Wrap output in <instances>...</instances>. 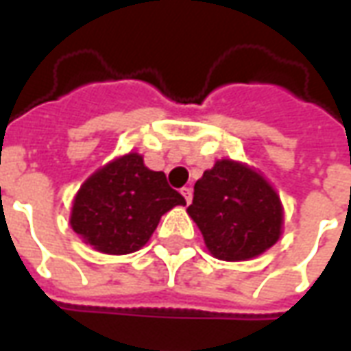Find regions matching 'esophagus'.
<instances>
[{
	"instance_id": "34e87169",
	"label": "esophagus",
	"mask_w": 351,
	"mask_h": 351,
	"mask_svg": "<svg viewBox=\"0 0 351 351\" xmlns=\"http://www.w3.org/2000/svg\"><path fill=\"white\" fill-rule=\"evenodd\" d=\"M180 193H182L184 199H186V203L190 205L191 197H193V191H191V188H188V186H184L182 190H180Z\"/></svg>"
}]
</instances>
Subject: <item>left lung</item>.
Segmentation results:
<instances>
[{
  "instance_id": "left-lung-1",
  "label": "left lung",
  "mask_w": 351,
  "mask_h": 351,
  "mask_svg": "<svg viewBox=\"0 0 351 351\" xmlns=\"http://www.w3.org/2000/svg\"><path fill=\"white\" fill-rule=\"evenodd\" d=\"M214 258L246 261L282 235L284 210L276 191L254 169L220 160L193 186L188 206Z\"/></svg>"
}]
</instances>
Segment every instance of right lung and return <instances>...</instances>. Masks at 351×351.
<instances>
[{"label": "right lung", "instance_id": "right-lung-1", "mask_svg": "<svg viewBox=\"0 0 351 351\" xmlns=\"http://www.w3.org/2000/svg\"><path fill=\"white\" fill-rule=\"evenodd\" d=\"M186 199L161 171L131 152L95 171L73 201L71 228L97 252L123 256L143 248L173 206Z\"/></svg>", "mask_w": 351, "mask_h": 351}]
</instances>
